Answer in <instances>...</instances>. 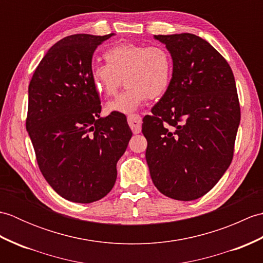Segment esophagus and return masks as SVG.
<instances>
[{
  "label": "esophagus",
  "mask_w": 263,
  "mask_h": 263,
  "mask_svg": "<svg viewBox=\"0 0 263 263\" xmlns=\"http://www.w3.org/2000/svg\"><path fill=\"white\" fill-rule=\"evenodd\" d=\"M127 123L135 135H138V133L141 132V117H140V115H138V114L128 115Z\"/></svg>",
  "instance_id": "obj_1"
}]
</instances>
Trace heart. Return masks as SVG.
Segmentation results:
<instances>
[{
	"instance_id": "obj_1",
	"label": "heart",
	"mask_w": 263,
	"mask_h": 263,
	"mask_svg": "<svg viewBox=\"0 0 263 263\" xmlns=\"http://www.w3.org/2000/svg\"><path fill=\"white\" fill-rule=\"evenodd\" d=\"M106 64H92L93 88L106 97L115 96L124 79L126 89L106 105L108 113L131 114L147 99L164 95L173 74L170 52L160 45L125 43L104 53Z\"/></svg>"
}]
</instances>
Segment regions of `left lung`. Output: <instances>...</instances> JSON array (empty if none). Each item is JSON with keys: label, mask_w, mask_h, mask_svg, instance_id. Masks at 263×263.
Masks as SVG:
<instances>
[{"label": "left lung", "mask_w": 263, "mask_h": 263, "mask_svg": "<svg viewBox=\"0 0 263 263\" xmlns=\"http://www.w3.org/2000/svg\"><path fill=\"white\" fill-rule=\"evenodd\" d=\"M173 59L164 96L143 117L150 176L166 197L208 193L230 167L241 109L227 61L193 33L155 35Z\"/></svg>", "instance_id": "1"}]
</instances>
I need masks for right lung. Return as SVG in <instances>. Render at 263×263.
Wrapping results in <instances>:
<instances>
[{
	"label": "right lung",
	"instance_id": "1",
	"mask_svg": "<svg viewBox=\"0 0 263 263\" xmlns=\"http://www.w3.org/2000/svg\"><path fill=\"white\" fill-rule=\"evenodd\" d=\"M113 35L61 39L38 64L28 88L26 127L38 167L54 191L72 202H93L113 189L116 164L132 137L126 117H100L90 79L95 49Z\"/></svg>",
	"mask_w": 263,
	"mask_h": 263
}]
</instances>
